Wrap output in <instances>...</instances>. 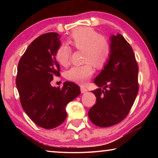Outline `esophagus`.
<instances>
[{
	"mask_svg": "<svg viewBox=\"0 0 158 158\" xmlns=\"http://www.w3.org/2000/svg\"><path fill=\"white\" fill-rule=\"evenodd\" d=\"M81 91L82 94H84V93L87 92L88 90H87V88L83 87V86H81Z\"/></svg>",
	"mask_w": 158,
	"mask_h": 158,
	"instance_id": "esophagus-1",
	"label": "esophagus"
}]
</instances>
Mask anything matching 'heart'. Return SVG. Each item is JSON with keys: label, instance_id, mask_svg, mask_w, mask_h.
<instances>
[{"label": "heart", "instance_id": "1", "mask_svg": "<svg viewBox=\"0 0 158 158\" xmlns=\"http://www.w3.org/2000/svg\"><path fill=\"white\" fill-rule=\"evenodd\" d=\"M68 42L76 50L83 51V62L85 64L74 66L66 72V77L71 81L85 85L94 75V66L97 69L105 67L109 61L111 46L109 40L90 27H79L73 30ZM72 49L62 44L56 51L55 57L61 65L66 67L70 63Z\"/></svg>", "mask_w": 158, "mask_h": 158}]
</instances>
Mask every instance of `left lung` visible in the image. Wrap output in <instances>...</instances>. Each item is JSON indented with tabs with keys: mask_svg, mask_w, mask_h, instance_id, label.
Listing matches in <instances>:
<instances>
[{
	"mask_svg": "<svg viewBox=\"0 0 158 158\" xmlns=\"http://www.w3.org/2000/svg\"><path fill=\"white\" fill-rule=\"evenodd\" d=\"M109 61L94 80L96 103L88 116L99 127L113 126L126 118L139 90L138 64L130 44L121 34L111 37Z\"/></svg>",
	"mask_w": 158,
	"mask_h": 158,
	"instance_id": "1",
	"label": "left lung"
}]
</instances>
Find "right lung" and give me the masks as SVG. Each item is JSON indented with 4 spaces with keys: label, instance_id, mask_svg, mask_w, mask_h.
<instances>
[{
    "label": "right lung",
    "instance_id": "obj_1",
    "mask_svg": "<svg viewBox=\"0 0 158 158\" xmlns=\"http://www.w3.org/2000/svg\"><path fill=\"white\" fill-rule=\"evenodd\" d=\"M60 36L55 32L35 39L21 57L16 78L20 102L28 116L44 129L60 126L67 117L66 105L81 94L80 87L66 81L62 88L52 87L54 76H60L55 59Z\"/></svg>",
    "mask_w": 158,
    "mask_h": 158
}]
</instances>
